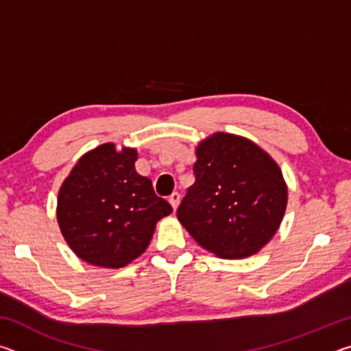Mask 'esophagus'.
Instances as JSON below:
<instances>
[{"mask_svg":"<svg viewBox=\"0 0 351 351\" xmlns=\"http://www.w3.org/2000/svg\"><path fill=\"white\" fill-rule=\"evenodd\" d=\"M180 199H181V197H180V193H178V192H173L169 197V203L171 204V207H173V210H176L178 204H180Z\"/></svg>","mask_w":351,"mask_h":351,"instance_id":"obj_1","label":"esophagus"}]
</instances>
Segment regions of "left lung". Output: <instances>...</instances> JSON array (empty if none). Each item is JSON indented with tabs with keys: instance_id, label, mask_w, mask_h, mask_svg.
<instances>
[{
	"instance_id": "left-lung-1",
	"label": "left lung",
	"mask_w": 351,
	"mask_h": 351,
	"mask_svg": "<svg viewBox=\"0 0 351 351\" xmlns=\"http://www.w3.org/2000/svg\"><path fill=\"white\" fill-rule=\"evenodd\" d=\"M195 182L176 215L193 240L223 258L263 247L282 223L288 189L268 153L239 136L217 133L201 142Z\"/></svg>"
}]
</instances>
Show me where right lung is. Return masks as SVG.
<instances>
[{"label": "right lung", "mask_w": 351, "mask_h": 351, "mask_svg": "<svg viewBox=\"0 0 351 351\" xmlns=\"http://www.w3.org/2000/svg\"><path fill=\"white\" fill-rule=\"evenodd\" d=\"M136 150L104 144L86 153L58 192L57 219L71 249L104 268H122L145 251L154 226L171 213L136 173Z\"/></svg>", "instance_id": "add662e5"}]
</instances>
